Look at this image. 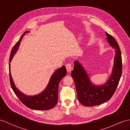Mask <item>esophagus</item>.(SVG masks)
I'll list each match as a JSON object with an SVG mask.
<instances>
[{
  "instance_id": "esophagus-1",
  "label": "esophagus",
  "mask_w": 130,
  "mask_h": 130,
  "mask_svg": "<svg viewBox=\"0 0 130 130\" xmlns=\"http://www.w3.org/2000/svg\"><path fill=\"white\" fill-rule=\"evenodd\" d=\"M66 69H67V71L68 72H71L72 69V66L71 63H67V64L66 65Z\"/></svg>"
}]
</instances>
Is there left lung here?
<instances>
[{
	"instance_id": "obj_1",
	"label": "left lung",
	"mask_w": 130,
	"mask_h": 130,
	"mask_svg": "<svg viewBox=\"0 0 130 130\" xmlns=\"http://www.w3.org/2000/svg\"><path fill=\"white\" fill-rule=\"evenodd\" d=\"M107 42L115 49L112 74L104 85L95 86L90 82L84 68L78 61L74 63L71 75L73 79L79 102L85 106L99 105L108 101L115 93L122 72L121 51L115 38L106 32Z\"/></svg>"
}]
</instances>
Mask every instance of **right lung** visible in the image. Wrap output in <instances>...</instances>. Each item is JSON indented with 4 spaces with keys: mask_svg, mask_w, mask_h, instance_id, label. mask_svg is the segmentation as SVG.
I'll return each mask as SVG.
<instances>
[{
    "mask_svg": "<svg viewBox=\"0 0 130 130\" xmlns=\"http://www.w3.org/2000/svg\"><path fill=\"white\" fill-rule=\"evenodd\" d=\"M23 34L17 43L12 47L9 58V62L18 50L22 38L25 33ZM9 65V77L11 88L13 90L16 95L21 102L27 107L34 110H47L55 107L58 102V92L59 82L67 74V70L64 66L57 69L51 77L49 83L47 88L42 93L35 96H26L19 90L15 86L12 80L10 71V64Z\"/></svg>",
    "mask_w": 130,
    "mask_h": 130,
    "instance_id": "right-lung-1",
    "label": "right lung"
}]
</instances>
